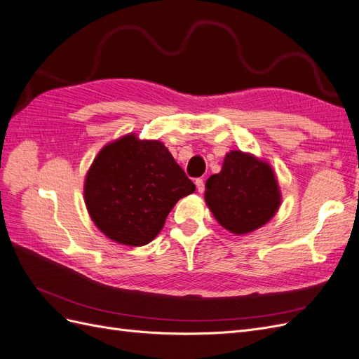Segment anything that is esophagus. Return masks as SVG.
<instances>
[{"mask_svg": "<svg viewBox=\"0 0 359 359\" xmlns=\"http://www.w3.org/2000/svg\"><path fill=\"white\" fill-rule=\"evenodd\" d=\"M195 184H196V191H198V192L204 191V180L203 179H196Z\"/></svg>", "mask_w": 359, "mask_h": 359, "instance_id": "esophagus-1", "label": "esophagus"}]
</instances>
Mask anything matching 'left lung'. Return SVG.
Here are the masks:
<instances>
[{"instance_id": "1", "label": "left lung", "mask_w": 359, "mask_h": 359, "mask_svg": "<svg viewBox=\"0 0 359 359\" xmlns=\"http://www.w3.org/2000/svg\"><path fill=\"white\" fill-rule=\"evenodd\" d=\"M205 203L219 224L240 236L270 221L280 205V192L267 163L233 150L221 172L207 179Z\"/></svg>"}]
</instances>
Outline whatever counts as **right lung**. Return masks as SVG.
Returning <instances> with one entry per match:
<instances>
[{"label": "right lung", "mask_w": 359, "mask_h": 359, "mask_svg": "<svg viewBox=\"0 0 359 359\" xmlns=\"http://www.w3.org/2000/svg\"><path fill=\"white\" fill-rule=\"evenodd\" d=\"M194 191L163 143L130 134L100 150L85 180V203L101 233L121 245L143 246Z\"/></svg>", "instance_id": "1"}]
</instances>
